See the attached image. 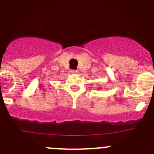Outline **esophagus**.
<instances>
[{
    "instance_id": "1",
    "label": "esophagus",
    "mask_w": 154,
    "mask_h": 154,
    "mask_svg": "<svg viewBox=\"0 0 154 154\" xmlns=\"http://www.w3.org/2000/svg\"><path fill=\"white\" fill-rule=\"evenodd\" d=\"M71 73L72 74H77L78 73V70H71Z\"/></svg>"
}]
</instances>
